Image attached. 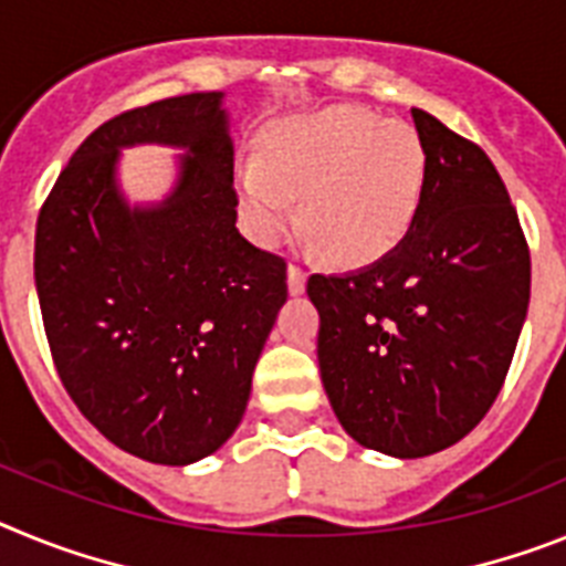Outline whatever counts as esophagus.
<instances>
[{
  "mask_svg": "<svg viewBox=\"0 0 566 566\" xmlns=\"http://www.w3.org/2000/svg\"><path fill=\"white\" fill-rule=\"evenodd\" d=\"M304 282H307V273H304L298 264H287V290L290 296H302Z\"/></svg>",
  "mask_w": 566,
  "mask_h": 566,
  "instance_id": "1",
  "label": "esophagus"
}]
</instances>
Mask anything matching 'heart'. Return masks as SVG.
I'll return each mask as SVG.
<instances>
[{
    "label": "heart",
    "mask_w": 566,
    "mask_h": 566,
    "mask_svg": "<svg viewBox=\"0 0 566 566\" xmlns=\"http://www.w3.org/2000/svg\"><path fill=\"white\" fill-rule=\"evenodd\" d=\"M250 235L279 244L296 222L333 262L365 268L399 250L427 193V150L407 122L353 105L322 107L276 122L262 136L259 161L235 174Z\"/></svg>",
    "instance_id": "obj_1"
}]
</instances>
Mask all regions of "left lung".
Here are the masks:
<instances>
[{
	"mask_svg": "<svg viewBox=\"0 0 566 566\" xmlns=\"http://www.w3.org/2000/svg\"><path fill=\"white\" fill-rule=\"evenodd\" d=\"M427 193L387 259L311 276L318 370L350 439L421 459L473 430L499 396L530 304V250L488 154L412 107Z\"/></svg>",
	"mask_w": 566,
	"mask_h": 566,
	"instance_id": "1",
	"label": "left lung"
}]
</instances>
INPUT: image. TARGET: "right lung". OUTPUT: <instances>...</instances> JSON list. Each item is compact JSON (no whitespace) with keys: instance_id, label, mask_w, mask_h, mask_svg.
Returning a JSON list of instances; mask_svg holds the SVG:
<instances>
[{"instance_id":"add662e5","label":"right lung","mask_w":566,"mask_h":566,"mask_svg":"<svg viewBox=\"0 0 566 566\" xmlns=\"http://www.w3.org/2000/svg\"><path fill=\"white\" fill-rule=\"evenodd\" d=\"M180 150L161 202L130 206L120 150ZM224 93H188L96 127L36 222L33 276L53 361L87 421L154 464L208 459L250 399L287 264L235 228Z\"/></svg>"}]
</instances>
